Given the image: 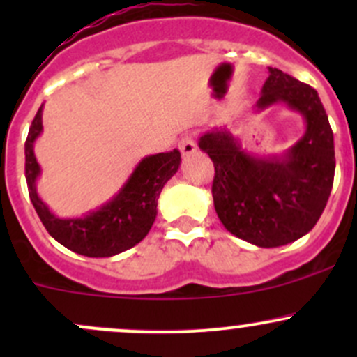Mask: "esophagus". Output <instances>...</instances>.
Returning a JSON list of instances; mask_svg holds the SVG:
<instances>
[{
	"label": "esophagus",
	"mask_w": 357,
	"mask_h": 357,
	"mask_svg": "<svg viewBox=\"0 0 357 357\" xmlns=\"http://www.w3.org/2000/svg\"><path fill=\"white\" fill-rule=\"evenodd\" d=\"M179 150H181L183 157H190L197 152V143L193 139V136H183L181 142H179Z\"/></svg>",
	"instance_id": "obj_1"
}]
</instances>
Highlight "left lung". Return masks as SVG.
Listing matches in <instances>:
<instances>
[{"instance_id":"obj_1","label":"left lung","mask_w":357,"mask_h":357,"mask_svg":"<svg viewBox=\"0 0 357 357\" xmlns=\"http://www.w3.org/2000/svg\"><path fill=\"white\" fill-rule=\"evenodd\" d=\"M285 103L305 121V132L283 157L243 152L226 129L200 136L214 162L212 199L229 233L257 247H280L311 231L325 211L335 176L333 132L318 91L269 67L257 110Z\"/></svg>"}]
</instances>
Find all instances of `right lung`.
Wrapping results in <instances>:
<instances>
[{"label": "right lung", "mask_w": 357, "mask_h": 357, "mask_svg": "<svg viewBox=\"0 0 357 357\" xmlns=\"http://www.w3.org/2000/svg\"><path fill=\"white\" fill-rule=\"evenodd\" d=\"M41 115L43 105L25 139V179L29 197L46 231L68 250L86 257H112L142 242L157 218V200L162 188L179 169V150L143 158L121 192L98 211L89 212L84 218L60 219L50 212L36 190L41 167L34 157V142L43 131Z\"/></svg>", "instance_id": "1"}]
</instances>
